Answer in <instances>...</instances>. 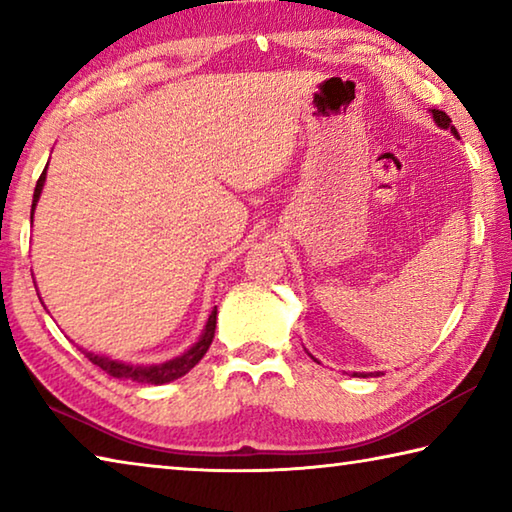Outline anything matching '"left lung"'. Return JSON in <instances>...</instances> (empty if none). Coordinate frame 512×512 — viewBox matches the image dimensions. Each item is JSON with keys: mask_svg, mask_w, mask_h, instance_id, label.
Segmentation results:
<instances>
[{"mask_svg": "<svg viewBox=\"0 0 512 512\" xmlns=\"http://www.w3.org/2000/svg\"><path fill=\"white\" fill-rule=\"evenodd\" d=\"M431 117H433V121H436L440 128H445V131H452L454 137H458L456 128L452 126V119H449L443 110H431ZM354 375H357V377H368V375H375V372H354ZM377 375H379V372H377Z\"/></svg>", "mask_w": 512, "mask_h": 512, "instance_id": "obj_1", "label": "left lung"}]
</instances>
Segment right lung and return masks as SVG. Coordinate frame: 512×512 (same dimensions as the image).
<instances>
[{
	"mask_svg": "<svg viewBox=\"0 0 512 512\" xmlns=\"http://www.w3.org/2000/svg\"><path fill=\"white\" fill-rule=\"evenodd\" d=\"M45 180H47V167L42 171V176L36 185V192H33V205H31V223H33V212H36V205L40 201V194H42V187H45ZM214 329H216V307L207 318L203 334L198 336V341L189 348L187 352L178 354V357H173L164 363H126V361H117V359H110L106 354H94L83 350L85 357H88L94 366H99L101 370H106L108 375L117 377V379H131L137 381V384H169L173 379H180L183 375H187L189 370H192L198 361L205 357V352L210 350L212 339H214Z\"/></svg>",
	"mask_w": 512,
	"mask_h": 512,
	"instance_id": "1",
	"label": "right lung"
}]
</instances>
